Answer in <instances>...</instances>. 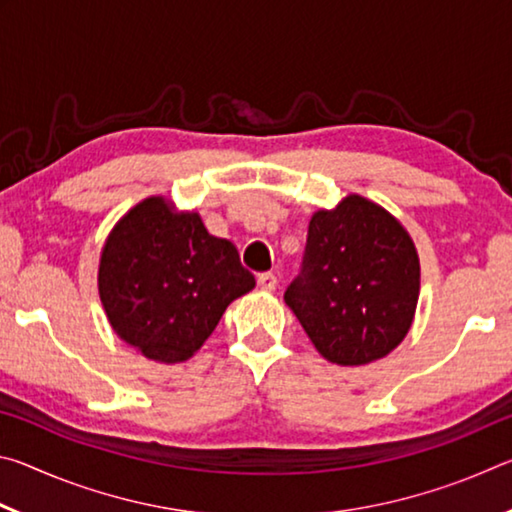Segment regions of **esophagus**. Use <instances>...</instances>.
Returning a JSON list of instances; mask_svg holds the SVG:
<instances>
[{
	"label": "esophagus",
	"mask_w": 512,
	"mask_h": 512,
	"mask_svg": "<svg viewBox=\"0 0 512 512\" xmlns=\"http://www.w3.org/2000/svg\"><path fill=\"white\" fill-rule=\"evenodd\" d=\"M257 284L262 289H266V291H275V287H277V277L273 275V273H259L257 275Z\"/></svg>",
	"instance_id": "34e87169"
}]
</instances>
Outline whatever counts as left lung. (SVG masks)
Here are the masks:
<instances>
[{"label": "left lung", "mask_w": 512, "mask_h": 512, "mask_svg": "<svg viewBox=\"0 0 512 512\" xmlns=\"http://www.w3.org/2000/svg\"><path fill=\"white\" fill-rule=\"evenodd\" d=\"M420 259L402 223L350 194L309 221L305 257L284 302L327 361L363 366L409 334Z\"/></svg>", "instance_id": "left-lung-1"}]
</instances>
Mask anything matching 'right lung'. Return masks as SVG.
Listing matches in <instances>:
<instances>
[{
  "label": "right lung",
  "instance_id": "add662e5",
  "mask_svg": "<svg viewBox=\"0 0 512 512\" xmlns=\"http://www.w3.org/2000/svg\"><path fill=\"white\" fill-rule=\"evenodd\" d=\"M253 287L235 244L162 196L121 216L101 253L99 296L112 329L160 363L194 357L230 302Z\"/></svg>",
  "mask_w": 512,
  "mask_h": 512
}]
</instances>
